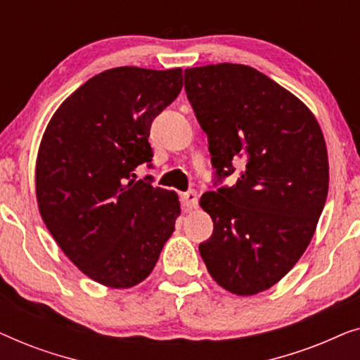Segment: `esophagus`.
<instances>
[{
	"mask_svg": "<svg viewBox=\"0 0 360 360\" xmlns=\"http://www.w3.org/2000/svg\"><path fill=\"white\" fill-rule=\"evenodd\" d=\"M180 201H181V206H184L185 211L193 210V208H196V206H198V193H196L195 190L185 191V193H181Z\"/></svg>",
	"mask_w": 360,
	"mask_h": 360,
	"instance_id": "1",
	"label": "esophagus"
}]
</instances>
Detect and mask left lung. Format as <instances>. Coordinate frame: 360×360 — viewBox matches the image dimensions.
Here are the masks:
<instances>
[{"label":"left lung","instance_id":"8db88e82","mask_svg":"<svg viewBox=\"0 0 360 360\" xmlns=\"http://www.w3.org/2000/svg\"><path fill=\"white\" fill-rule=\"evenodd\" d=\"M185 91L214 169L216 190L200 200L213 219L201 259L228 292H264L302 257L326 203L323 132L297 96L252 67L186 68ZM234 171L238 181L221 187Z\"/></svg>","mask_w":360,"mask_h":360}]
</instances>
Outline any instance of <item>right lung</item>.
<instances>
[{
  "instance_id": "add662e5",
  "label": "right lung",
  "mask_w": 360,
  "mask_h": 360,
  "mask_svg": "<svg viewBox=\"0 0 360 360\" xmlns=\"http://www.w3.org/2000/svg\"><path fill=\"white\" fill-rule=\"evenodd\" d=\"M181 86V68H111L73 91L44 132L39 211L67 257L106 287L141 283L175 231L179 196L134 170L152 165V121Z\"/></svg>"
}]
</instances>
